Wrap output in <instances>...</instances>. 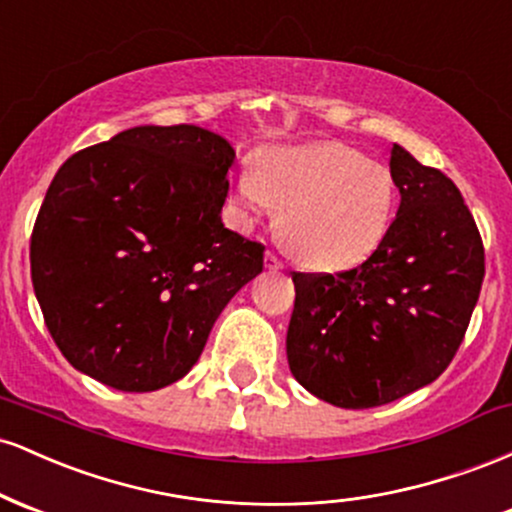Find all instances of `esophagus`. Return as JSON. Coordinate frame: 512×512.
I'll use <instances>...</instances> for the list:
<instances>
[{"mask_svg":"<svg viewBox=\"0 0 512 512\" xmlns=\"http://www.w3.org/2000/svg\"><path fill=\"white\" fill-rule=\"evenodd\" d=\"M264 267H267L269 272H276V269H281L284 264H281L279 257L272 255V252H267V255H264Z\"/></svg>","mask_w":512,"mask_h":512,"instance_id":"34e87169","label":"esophagus"}]
</instances>
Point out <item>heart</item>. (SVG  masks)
Here are the masks:
<instances>
[{"mask_svg": "<svg viewBox=\"0 0 512 512\" xmlns=\"http://www.w3.org/2000/svg\"><path fill=\"white\" fill-rule=\"evenodd\" d=\"M395 180L378 161L337 142L269 146L238 173L240 219L279 214V240L305 267L342 272L368 260L390 231Z\"/></svg>", "mask_w": 512, "mask_h": 512, "instance_id": "1", "label": "heart"}]
</instances>
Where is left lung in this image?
<instances>
[{
    "label": "left lung",
    "mask_w": 512,
    "mask_h": 512,
    "mask_svg": "<svg viewBox=\"0 0 512 512\" xmlns=\"http://www.w3.org/2000/svg\"><path fill=\"white\" fill-rule=\"evenodd\" d=\"M399 209L366 262L293 274L286 332L293 378L342 409L390 404L438 378L479 301L484 245L448 175L390 151Z\"/></svg>",
    "instance_id": "left-lung-1"
}]
</instances>
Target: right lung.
Masks as SVG:
<instances>
[{
  "label": "right lung",
  "mask_w": 512,
  "mask_h": 512,
  "mask_svg": "<svg viewBox=\"0 0 512 512\" xmlns=\"http://www.w3.org/2000/svg\"><path fill=\"white\" fill-rule=\"evenodd\" d=\"M233 158L204 127L139 125L62 163L35 219L31 279L76 370L122 392L190 373L262 272V245L221 221Z\"/></svg>",
  "instance_id": "add662e5"
}]
</instances>
